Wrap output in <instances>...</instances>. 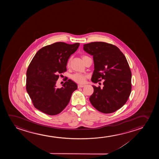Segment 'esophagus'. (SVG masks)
I'll list each match as a JSON object with an SVG mask.
<instances>
[{
    "label": "esophagus",
    "mask_w": 159,
    "mask_h": 159,
    "mask_svg": "<svg viewBox=\"0 0 159 159\" xmlns=\"http://www.w3.org/2000/svg\"><path fill=\"white\" fill-rule=\"evenodd\" d=\"M85 86L84 85H78V88H81V87H84Z\"/></svg>",
    "instance_id": "34e87169"
}]
</instances>
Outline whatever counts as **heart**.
Returning <instances> with one entry per match:
<instances>
[{
	"mask_svg": "<svg viewBox=\"0 0 159 159\" xmlns=\"http://www.w3.org/2000/svg\"><path fill=\"white\" fill-rule=\"evenodd\" d=\"M86 57V56H83V59ZM72 79H73V80L76 83L83 84V83H85L86 79V75H85L84 74H81L79 73H76L72 75Z\"/></svg>",
	"mask_w": 159,
	"mask_h": 159,
	"instance_id": "obj_1",
	"label": "heart"
}]
</instances>
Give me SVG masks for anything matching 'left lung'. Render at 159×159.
<instances>
[{
	"label": "left lung",
	"instance_id": "obj_1",
	"mask_svg": "<svg viewBox=\"0 0 159 159\" xmlns=\"http://www.w3.org/2000/svg\"><path fill=\"white\" fill-rule=\"evenodd\" d=\"M83 49L93 58L92 81L104 80L102 88L92 85L89 101L100 112H114L125 104L131 91V72L126 57L116 46L102 42L85 44Z\"/></svg>",
	"mask_w": 159,
	"mask_h": 159
}]
</instances>
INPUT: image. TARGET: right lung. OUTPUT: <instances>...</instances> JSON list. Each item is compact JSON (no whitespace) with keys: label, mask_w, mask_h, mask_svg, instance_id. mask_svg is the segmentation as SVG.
Listing matches in <instances>:
<instances>
[{"label":"right lung","mask_w":159,"mask_h":159,"mask_svg":"<svg viewBox=\"0 0 159 159\" xmlns=\"http://www.w3.org/2000/svg\"><path fill=\"white\" fill-rule=\"evenodd\" d=\"M79 43L60 42L39 49L26 71V89L34 107L49 115L60 113L70 102L76 83L68 80L57 88L59 74L66 71L68 60L78 49Z\"/></svg>","instance_id":"1"}]
</instances>
